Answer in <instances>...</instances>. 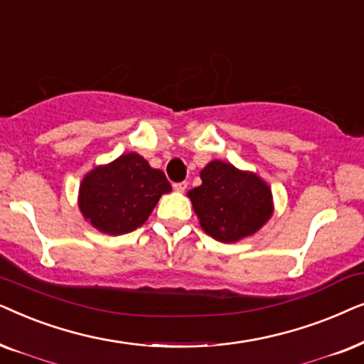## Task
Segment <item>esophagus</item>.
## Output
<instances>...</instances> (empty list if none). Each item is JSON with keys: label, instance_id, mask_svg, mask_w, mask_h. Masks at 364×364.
I'll use <instances>...</instances> for the list:
<instances>
[{"label": "esophagus", "instance_id": "1", "mask_svg": "<svg viewBox=\"0 0 364 364\" xmlns=\"http://www.w3.org/2000/svg\"><path fill=\"white\" fill-rule=\"evenodd\" d=\"M188 188V183L186 181H179V183H174L173 185V190L178 191V193H183Z\"/></svg>", "mask_w": 364, "mask_h": 364}]
</instances>
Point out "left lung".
Segmentation results:
<instances>
[{
    "instance_id": "obj_1",
    "label": "left lung",
    "mask_w": 364,
    "mask_h": 364,
    "mask_svg": "<svg viewBox=\"0 0 364 364\" xmlns=\"http://www.w3.org/2000/svg\"><path fill=\"white\" fill-rule=\"evenodd\" d=\"M201 186L188 193L200 225L223 243L253 235L273 213L271 191L253 173L230 163L211 161L201 171Z\"/></svg>"
}]
</instances>
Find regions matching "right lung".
Here are the masks:
<instances>
[{"label":"right lung","instance_id":"1","mask_svg":"<svg viewBox=\"0 0 364 364\" xmlns=\"http://www.w3.org/2000/svg\"><path fill=\"white\" fill-rule=\"evenodd\" d=\"M168 191L171 185L161 169L128 153L86 174L80 186V210L96 230L124 235L141 226Z\"/></svg>","mask_w":364,"mask_h":364}]
</instances>
